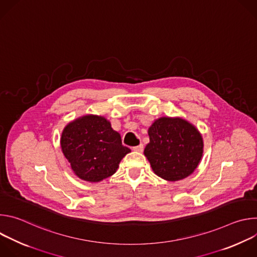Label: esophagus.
<instances>
[{"label":"esophagus","instance_id":"esophagus-1","mask_svg":"<svg viewBox=\"0 0 257 257\" xmlns=\"http://www.w3.org/2000/svg\"><path fill=\"white\" fill-rule=\"evenodd\" d=\"M133 151H135V152H142L143 151V144H139L137 146H134Z\"/></svg>","mask_w":257,"mask_h":257}]
</instances>
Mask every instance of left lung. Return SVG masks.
I'll return each mask as SVG.
<instances>
[{
    "label": "left lung",
    "mask_w": 257,
    "mask_h": 257,
    "mask_svg": "<svg viewBox=\"0 0 257 257\" xmlns=\"http://www.w3.org/2000/svg\"><path fill=\"white\" fill-rule=\"evenodd\" d=\"M144 155L154 172L168 181L182 180L197 168L203 153L198 130L181 118H160L149 129Z\"/></svg>",
    "instance_id": "8db88e82"
}]
</instances>
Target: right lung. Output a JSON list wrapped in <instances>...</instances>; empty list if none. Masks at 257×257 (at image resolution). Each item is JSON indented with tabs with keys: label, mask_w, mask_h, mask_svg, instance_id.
<instances>
[{
	"label": "right lung",
	"mask_w": 257,
	"mask_h": 257,
	"mask_svg": "<svg viewBox=\"0 0 257 257\" xmlns=\"http://www.w3.org/2000/svg\"><path fill=\"white\" fill-rule=\"evenodd\" d=\"M61 148L72 170L88 182H99L115 174L121 160L131 152L106 119L92 115L65 127Z\"/></svg>",
	"instance_id": "obj_1"
}]
</instances>
